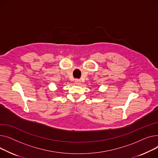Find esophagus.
Wrapping results in <instances>:
<instances>
[{
  "mask_svg": "<svg viewBox=\"0 0 158 158\" xmlns=\"http://www.w3.org/2000/svg\"><path fill=\"white\" fill-rule=\"evenodd\" d=\"M75 83H76V84L80 85V83H81V81H80V80L79 79H76L75 80Z\"/></svg>",
  "mask_w": 158,
  "mask_h": 158,
  "instance_id": "1",
  "label": "esophagus"
}]
</instances>
